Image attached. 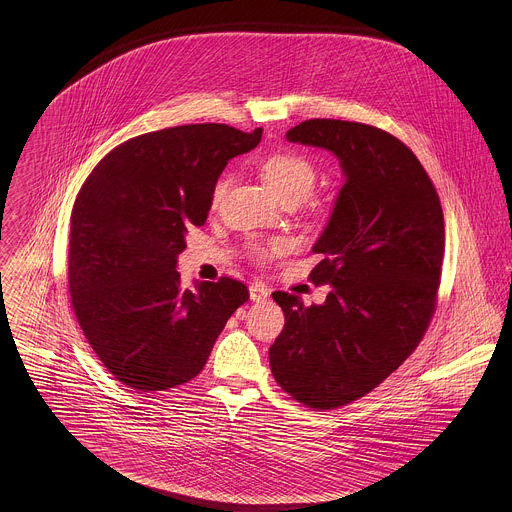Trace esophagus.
I'll list each match as a JSON object with an SVG mask.
<instances>
[{"label": "esophagus", "mask_w": 512, "mask_h": 512, "mask_svg": "<svg viewBox=\"0 0 512 512\" xmlns=\"http://www.w3.org/2000/svg\"><path fill=\"white\" fill-rule=\"evenodd\" d=\"M268 297H270V292H268V288H266L264 284L256 282V284L250 286V299H252V301H264V299H268Z\"/></svg>", "instance_id": "1"}]
</instances>
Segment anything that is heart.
Listing matches in <instances>:
<instances>
[{
  "instance_id": "1",
  "label": "heart",
  "mask_w": 512,
  "mask_h": 512,
  "mask_svg": "<svg viewBox=\"0 0 512 512\" xmlns=\"http://www.w3.org/2000/svg\"><path fill=\"white\" fill-rule=\"evenodd\" d=\"M262 175L266 179V183L270 185V189L276 193V197L280 201H301L305 199L317 179V169L313 165V161L301 153L295 151H278L268 155L262 165ZM224 181H219L215 191H213V201L217 203L222 193H224ZM278 248V246H274ZM268 248H254L256 256H268Z\"/></svg>"
}]
</instances>
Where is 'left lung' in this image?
Returning <instances> with one entry per match:
<instances>
[{
	"mask_svg": "<svg viewBox=\"0 0 512 512\" xmlns=\"http://www.w3.org/2000/svg\"><path fill=\"white\" fill-rule=\"evenodd\" d=\"M288 142L331 151L345 183L313 244L321 305L274 292L286 325L270 347L276 382L301 404L333 410L376 388L422 341L436 307L443 211L426 169L398 138L359 122L305 120Z\"/></svg>",
	"mask_w": 512,
	"mask_h": 512,
	"instance_id": "1",
	"label": "left lung"
}]
</instances>
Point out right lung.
<instances>
[{"label": "right lung", "mask_w": 512, "mask_h": 512, "mask_svg": "<svg viewBox=\"0 0 512 512\" xmlns=\"http://www.w3.org/2000/svg\"><path fill=\"white\" fill-rule=\"evenodd\" d=\"M226 124L149 132L112 149L71 215L69 290L80 329L116 380L142 392L195 378L248 299L232 278L181 288L177 256L205 224L226 163L260 144Z\"/></svg>", "instance_id": "right-lung-1"}]
</instances>
